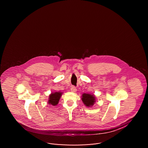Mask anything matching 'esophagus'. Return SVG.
Instances as JSON below:
<instances>
[{"label": "esophagus", "instance_id": "1", "mask_svg": "<svg viewBox=\"0 0 148 148\" xmlns=\"http://www.w3.org/2000/svg\"><path fill=\"white\" fill-rule=\"evenodd\" d=\"M71 92H77V88H76L75 86H72L71 87Z\"/></svg>", "mask_w": 148, "mask_h": 148}]
</instances>
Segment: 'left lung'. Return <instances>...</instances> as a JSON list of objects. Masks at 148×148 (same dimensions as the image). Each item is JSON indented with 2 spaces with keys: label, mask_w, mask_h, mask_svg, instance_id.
I'll return each instance as SVG.
<instances>
[{
  "label": "left lung",
  "mask_w": 148,
  "mask_h": 148,
  "mask_svg": "<svg viewBox=\"0 0 148 148\" xmlns=\"http://www.w3.org/2000/svg\"><path fill=\"white\" fill-rule=\"evenodd\" d=\"M82 100L86 107H92L96 102V97L94 95L89 93H83L82 96Z\"/></svg>",
  "instance_id": "8db88e82"
}]
</instances>
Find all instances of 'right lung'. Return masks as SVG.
<instances>
[{
  "label": "right lung",
  "mask_w": 148,
  "mask_h": 148,
  "mask_svg": "<svg viewBox=\"0 0 148 148\" xmlns=\"http://www.w3.org/2000/svg\"><path fill=\"white\" fill-rule=\"evenodd\" d=\"M63 92H51L49 96V100L48 104L49 105L56 106L58 105L59 101L62 97Z\"/></svg>",
  "instance_id": "right-lung-1"
}]
</instances>
